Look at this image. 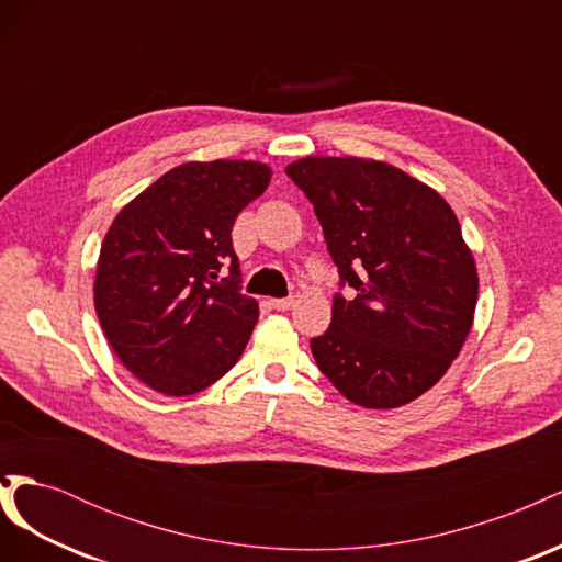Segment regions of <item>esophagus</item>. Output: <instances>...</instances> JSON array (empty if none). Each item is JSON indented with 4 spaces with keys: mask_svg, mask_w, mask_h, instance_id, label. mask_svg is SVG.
Listing matches in <instances>:
<instances>
[{
    "mask_svg": "<svg viewBox=\"0 0 562 562\" xmlns=\"http://www.w3.org/2000/svg\"><path fill=\"white\" fill-rule=\"evenodd\" d=\"M271 310L277 312H285V310H293L295 307V297H281V300H269Z\"/></svg>",
    "mask_w": 562,
    "mask_h": 562,
    "instance_id": "obj_1",
    "label": "esophagus"
}]
</instances>
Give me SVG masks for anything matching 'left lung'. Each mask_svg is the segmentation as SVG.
<instances>
[{
  "instance_id": "1",
  "label": "left lung",
  "mask_w": 562,
  "mask_h": 562,
  "mask_svg": "<svg viewBox=\"0 0 562 562\" xmlns=\"http://www.w3.org/2000/svg\"><path fill=\"white\" fill-rule=\"evenodd\" d=\"M285 173L314 203L342 285L312 353L351 403L415 401L462 351L479 271L448 201L401 168L361 157H304Z\"/></svg>"
}]
</instances>
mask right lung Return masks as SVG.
Here are the masks:
<instances>
[{
  "label": "right lung",
  "instance_id": "1",
  "mask_svg": "<svg viewBox=\"0 0 562 562\" xmlns=\"http://www.w3.org/2000/svg\"><path fill=\"white\" fill-rule=\"evenodd\" d=\"M271 180L260 161H187L119 211L93 283L116 359L164 396H192L241 359L258 302L239 293L232 227ZM231 274L217 282L218 269Z\"/></svg>",
  "mask_w": 562,
  "mask_h": 562
}]
</instances>
